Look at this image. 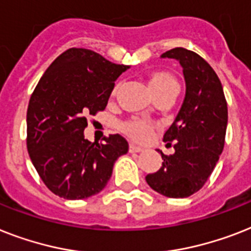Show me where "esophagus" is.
<instances>
[{
  "mask_svg": "<svg viewBox=\"0 0 251 251\" xmlns=\"http://www.w3.org/2000/svg\"><path fill=\"white\" fill-rule=\"evenodd\" d=\"M129 151L131 152V153H139V152H143V148H140V147L135 146V144H130L129 146Z\"/></svg>",
  "mask_w": 251,
  "mask_h": 251,
  "instance_id": "1",
  "label": "esophagus"
}]
</instances>
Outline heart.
<instances>
[{
    "instance_id": "heart-1",
    "label": "heart",
    "mask_w": 251,
    "mask_h": 251,
    "mask_svg": "<svg viewBox=\"0 0 251 251\" xmlns=\"http://www.w3.org/2000/svg\"><path fill=\"white\" fill-rule=\"evenodd\" d=\"M148 86L154 97L161 93L169 90H178V83L176 79L168 72L164 71H157V72H152L148 75ZM120 85L117 83L113 87L112 94L116 95L119 91ZM121 130L125 132L126 135L130 136L131 139L136 142H147L151 139V136L153 134L154 125L151 121H147L143 119H131L127 121H124L120 125Z\"/></svg>"
}]
</instances>
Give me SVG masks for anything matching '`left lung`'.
Segmentation results:
<instances>
[{"label": "left lung", "instance_id": "8db88e82", "mask_svg": "<svg viewBox=\"0 0 251 251\" xmlns=\"http://www.w3.org/2000/svg\"><path fill=\"white\" fill-rule=\"evenodd\" d=\"M161 58L176 59L183 68L185 97L178 116L165 132L164 142L175 153L161 151L162 166L146 180L166 197L183 199L202 188L225 147L228 109L221 79L210 64L196 52L175 48Z\"/></svg>", "mask_w": 251, "mask_h": 251}]
</instances>
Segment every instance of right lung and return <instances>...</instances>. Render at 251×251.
I'll use <instances>...</instances> for the list:
<instances>
[{"label": "right lung", "instance_id": "right-lung-1", "mask_svg": "<svg viewBox=\"0 0 251 251\" xmlns=\"http://www.w3.org/2000/svg\"><path fill=\"white\" fill-rule=\"evenodd\" d=\"M129 66L115 64L87 49H68L50 64L29 99L26 148L52 193L82 200L104 188L116 160L129 143L115 134L104 143L85 139L87 117L107 107L115 81Z\"/></svg>", "mask_w": 251, "mask_h": 251}]
</instances>
